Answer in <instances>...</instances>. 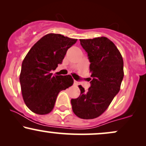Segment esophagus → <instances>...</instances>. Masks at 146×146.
Listing matches in <instances>:
<instances>
[{
	"mask_svg": "<svg viewBox=\"0 0 146 146\" xmlns=\"http://www.w3.org/2000/svg\"><path fill=\"white\" fill-rule=\"evenodd\" d=\"M74 85L75 86H78V82L77 81H75V80H74Z\"/></svg>",
	"mask_w": 146,
	"mask_h": 146,
	"instance_id": "1",
	"label": "esophagus"
}]
</instances>
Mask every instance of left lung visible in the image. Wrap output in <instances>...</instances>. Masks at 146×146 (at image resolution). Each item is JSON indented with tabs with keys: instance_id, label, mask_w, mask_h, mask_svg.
Masks as SVG:
<instances>
[{
	"instance_id": "left-lung-1",
	"label": "left lung",
	"mask_w": 146,
	"mask_h": 146,
	"mask_svg": "<svg viewBox=\"0 0 146 146\" xmlns=\"http://www.w3.org/2000/svg\"><path fill=\"white\" fill-rule=\"evenodd\" d=\"M80 41L90 62L91 85L87 90L80 85V95L71 102L76 116L90 119L104 113L119 91L124 75L123 61L117 46L106 37Z\"/></svg>"
}]
</instances>
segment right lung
<instances>
[{
  "label": "right lung",
  "instance_id": "1",
  "mask_svg": "<svg viewBox=\"0 0 146 146\" xmlns=\"http://www.w3.org/2000/svg\"><path fill=\"white\" fill-rule=\"evenodd\" d=\"M76 41L61 34L48 33L26 55L22 63L20 83L23 100L33 113H51L58 93L73 85L70 75L53 76L51 71L62 63L68 48Z\"/></svg>",
  "mask_w": 146,
  "mask_h": 146
}]
</instances>
